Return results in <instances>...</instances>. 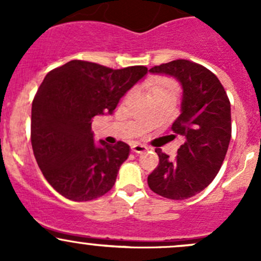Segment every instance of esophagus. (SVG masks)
<instances>
[{"label": "esophagus", "mask_w": 261, "mask_h": 261, "mask_svg": "<svg viewBox=\"0 0 261 261\" xmlns=\"http://www.w3.org/2000/svg\"><path fill=\"white\" fill-rule=\"evenodd\" d=\"M131 149H133L134 152H138V154H143L144 151H146L147 150V146L144 145V144H134L133 146H131Z\"/></svg>", "instance_id": "1"}]
</instances>
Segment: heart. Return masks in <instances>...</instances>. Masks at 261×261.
I'll list each match as a JSON object with an SVG mask.
<instances>
[{
	"label": "heart",
	"mask_w": 261,
	"mask_h": 261,
	"mask_svg": "<svg viewBox=\"0 0 261 261\" xmlns=\"http://www.w3.org/2000/svg\"><path fill=\"white\" fill-rule=\"evenodd\" d=\"M150 93H170L175 96V93H177V84L172 80H168V78L158 80L156 82H154V84L150 88Z\"/></svg>",
	"instance_id": "heart-1"
}]
</instances>
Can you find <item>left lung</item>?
<instances>
[{"instance_id":"obj_1","label":"left lung","mask_w":261,"mask_h":261,"mask_svg":"<svg viewBox=\"0 0 261 261\" xmlns=\"http://www.w3.org/2000/svg\"><path fill=\"white\" fill-rule=\"evenodd\" d=\"M175 78L183 88L180 115L173 122V138L184 143L174 160L155 149L159 165L147 177L150 189L169 199H187L215 179L231 140V105L218 78L207 68L186 59L150 69Z\"/></svg>"}]
</instances>
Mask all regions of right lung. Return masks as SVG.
<instances>
[{"mask_svg": "<svg viewBox=\"0 0 261 261\" xmlns=\"http://www.w3.org/2000/svg\"><path fill=\"white\" fill-rule=\"evenodd\" d=\"M147 73L143 65L111 69L72 60L49 72L31 109V145L50 186L75 202L98 198L114 187L130 154L123 141L94 143L92 118L112 115Z\"/></svg>", "mask_w": 261, "mask_h": 261, "instance_id": "obj_1", "label": "right lung"}]
</instances>
